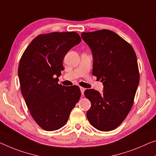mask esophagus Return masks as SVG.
Wrapping results in <instances>:
<instances>
[{"label":"esophagus","mask_w":156,"mask_h":156,"mask_svg":"<svg viewBox=\"0 0 156 156\" xmlns=\"http://www.w3.org/2000/svg\"><path fill=\"white\" fill-rule=\"evenodd\" d=\"M80 90H81V94L83 95V93H84V91H85V88H83V87H80Z\"/></svg>","instance_id":"1"}]
</instances>
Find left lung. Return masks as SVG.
<instances>
[{
	"label": "left lung",
	"mask_w": 156,
	"mask_h": 156,
	"mask_svg": "<svg viewBox=\"0 0 156 156\" xmlns=\"http://www.w3.org/2000/svg\"><path fill=\"white\" fill-rule=\"evenodd\" d=\"M91 49L93 75L104 86L102 93L86 89L91 107L86 112L90 123L100 131H111L121 125L133 105L140 82L137 59L133 47L116 33L103 29L82 33Z\"/></svg>",
	"instance_id": "1"
}]
</instances>
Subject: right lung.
Masks as SVG:
<instances>
[{
  "instance_id": "right-lung-1",
  "label": "right lung",
  "mask_w": 156,
  "mask_h": 156,
  "mask_svg": "<svg viewBox=\"0 0 156 156\" xmlns=\"http://www.w3.org/2000/svg\"><path fill=\"white\" fill-rule=\"evenodd\" d=\"M81 39L75 32L39 35L20 59L18 68L21 94L31 116L43 130L62 128L81 96L77 86L58 84L63 61Z\"/></svg>"
}]
</instances>
